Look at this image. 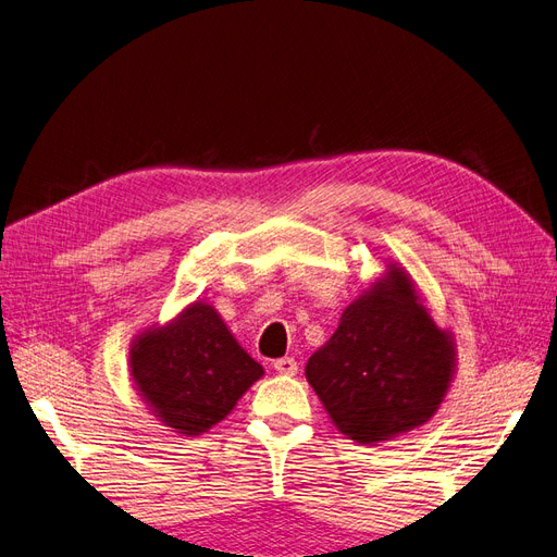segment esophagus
I'll list each match as a JSON object with an SVG mask.
<instances>
[{"label":"esophagus","mask_w":557,"mask_h":557,"mask_svg":"<svg viewBox=\"0 0 557 557\" xmlns=\"http://www.w3.org/2000/svg\"><path fill=\"white\" fill-rule=\"evenodd\" d=\"M273 367L277 374H286V376H294L298 372V362L294 358H280L273 362Z\"/></svg>","instance_id":"obj_1"}]
</instances>
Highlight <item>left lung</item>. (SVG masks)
Wrapping results in <instances>:
<instances>
[{
	"instance_id": "left-lung-1",
	"label": "left lung",
	"mask_w": 557,
	"mask_h": 557,
	"mask_svg": "<svg viewBox=\"0 0 557 557\" xmlns=\"http://www.w3.org/2000/svg\"><path fill=\"white\" fill-rule=\"evenodd\" d=\"M455 369V344L418 302L413 282L389 271L307 360L305 376L342 434L387 441L436 413Z\"/></svg>"
}]
</instances>
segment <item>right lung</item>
Returning a JSON list of instances; mask_svg holds the SVG:
<instances>
[{"mask_svg":"<svg viewBox=\"0 0 557 557\" xmlns=\"http://www.w3.org/2000/svg\"><path fill=\"white\" fill-rule=\"evenodd\" d=\"M141 397L178 434L199 436L230 416L263 369L247 356L211 305H193L131 351Z\"/></svg>","mask_w":557,"mask_h":557,"instance_id":"add662e5","label":"right lung"}]
</instances>
